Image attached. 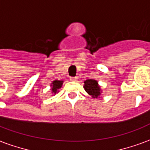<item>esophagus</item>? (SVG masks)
<instances>
[{"label": "esophagus", "mask_w": 150, "mask_h": 150, "mask_svg": "<svg viewBox=\"0 0 150 150\" xmlns=\"http://www.w3.org/2000/svg\"><path fill=\"white\" fill-rule=\"evenodd\" d=\"M71 81H73V82H76L78 80V77H71Z\"/></svg>", "instance_id": "34e87169"}]
</instances>
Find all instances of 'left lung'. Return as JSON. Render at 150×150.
Listing matches in <instances>:
<instances>
[{
	"instance_id": "8db88e82",
	"label": "left lung",
	"mask_w": 150,
	"mask_h": 150,
	"mask_svg": "<svg viewBox=\"0 0 150 150\" xmlns=\"http://www.w3.org/2000/svg\"><path fill=\"white\" fill-rule=\"evenodd\" d=\"M83 88L92 98H98L101 94L100 87L98 84V82L95 79H87L84 81Z\"/></svg>"
}]
</instances>
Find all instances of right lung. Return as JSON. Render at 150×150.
<instances>
[{
    "label": "right lung",
    "instance_id": "1",
    "mask_svg": "<svg viewBox=\"0 0 150 150\" xmlns=\"http://www.w3.org/2000/svg\"><path fill=\"white\" fill-rule=\"evenodd\" d=\"M62 83L63 81L62 80H54V81L51 83V91H52V93L54 94H56L57 92H58V90H59V88H61L62 85Z\"/></svg>",
    "mask_w": 150,
    "mask_h": 150
}]
</instances>
